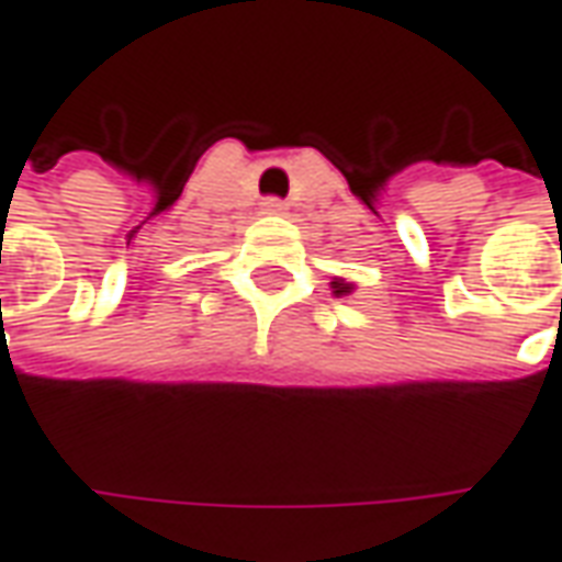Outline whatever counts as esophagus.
Wrapping results in <instances>:
<instances>
[{
	"label": "esophagus",
	"mask_w": 562,
	"mask_h": 562,
	"mask_svg": "<svg viewBox=\"0 0 562 562\" xmlns=\"http://www.w3.org/2000/svg\"><path fill=\"white\" fill-rule=\"evenodd\" d=\"M285 210H289V204L280 201V198H267V201L260 204V213H267V216H282Z\"/></svg>",
	"instance_id": "obj_1"
}]
</instances>
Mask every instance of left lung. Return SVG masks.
Here are the masks:
<instances>
[{"label":"left lung","instance_id":"left-lung-1","mask_svg":"<svg viewBox=\"0 0 562 562\" xmlns=\"http://www.w3.org/2000/svg\"><path fill=\"white\" fill-rule=\"evenodd\" d=\"M329 289H333V295H349L355 285H352V282H346V280H333V282H329Z\"/></svg>","mask_w":562,"mask_h":562}]
</instances>
